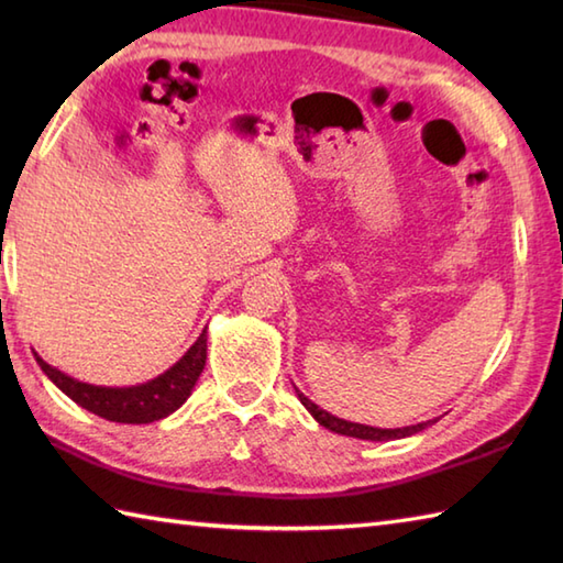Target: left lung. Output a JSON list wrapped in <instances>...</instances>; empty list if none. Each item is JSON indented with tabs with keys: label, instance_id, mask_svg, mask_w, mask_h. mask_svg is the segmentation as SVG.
<instances>
[{
	"label": "left lung",
	"instance_id": "obj_1",
	"mask_svg": "<svg viewBox=\"0 0 563 563\" xmlns=\"http://www.w3.org/2000/svg\"><path fill=\"white\" fill-rule=\"evenodd\" d=\"M295 391H297V397H300V401L305 404V409L317 418L319 426H324L339 435H349V438H357V440H373V442L399 440V438H409V435L418 433V430L428 428L430 423H435V421H423V423L406 426V428H373V426H363V423H351V421H343V418H339V416H331L324 409H319V406L312 399H307L300 389H295Z\"/></svg>",
	"mask_w": 563,
	"mask_h": 563
}]
</instances>
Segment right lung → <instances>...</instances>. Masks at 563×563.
Listing matches in <instances>:
<instances>
[{
    "instance_id": "add662e5",
    "label": "right lung",
    "mask_w": 563,
    "mask_h": 563,
    "mask_svg": "<svg viewBox=\"0 0 563 563\" xmlns=\"http://www.w3.org/2000/svg\"><path fill=\"white\" fill-rule=\"evenodd\" d=\"M33 355L43 373L55 382V387L63 389L81 409L115 423H152L174 413L190 397V389L196 387L202 367H206L208 336L202 331L198 341L190 345L174 367L145 382V385L135 387H93L87 385V382L59 373L57 367L47 365L38 353Z\"/></svg>"
}]
</instances>
